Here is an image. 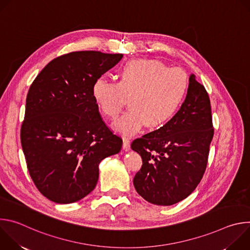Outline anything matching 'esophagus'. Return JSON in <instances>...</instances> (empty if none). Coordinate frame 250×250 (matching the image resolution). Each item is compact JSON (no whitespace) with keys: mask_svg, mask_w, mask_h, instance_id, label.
Here are the masks:
<instances>
[{"mask_svg":"<svg viewBox=\"0 0 250 250\" xmlns=\"http://www.w3.org/2000/svg\"><path fill=\"white\" fill-rule=\"evenodd\" d=\"M129 146H130V139L126 136H124L123 137V148L127 150L129 148Z\"/></svg>","mask_w":250,"mask_h":250,"instance_id":"1","label":"esophagus"}]
</instances>
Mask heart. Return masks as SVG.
<instances>
[{"label": "heart", "instance_id": "b5f03b06", "mask_svg": "<svg viewBox=\"0 0 250 250\" xmlns=\"http://www.w3.org/2000/svg\"><path fill=\"white\" fill-rule=\"evenodd\" d=\"M189 88V76L181 68H169L152 59H132L121 69L119 82L98 78L92 97L99 111L116 119L129 99L131 110L114 127L132 134L146 125L159 128L170 122L181 108Z\"/></svg>", "mask_w": 250, "mask_h": 250}]
</instances>
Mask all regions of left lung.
Instances as JSON below:
<instances>
[{"mask_svg": "<svg viewBox=\"0 0 250 250\" xmlns=\"http://www.w3.org/2000/svg\"><path fill=\"white\" fill-rule=\"evenodd\" d=\"M212 136L209 98L192 74L186 99L174 118L132 141V150L142 158L133 178L136 192L158 206L186 199L202 180Z\"/></svg>", "mask_w": 250, "mask_h": 250, "instance_id": "8db88e82", "label": "left lung"}]
</instances>
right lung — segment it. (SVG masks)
Listing matches in <instances>:
<instances>
[{
    "label": "right lung",
    "mask_w": 250,
    "mask_h": 250,
    "mask_svg": "<svg viewBox=\"0 0 250 250\" xmlns=\"http://www.w3.org/2000/svg\"><path fill=\"white\" fill-rule=\"evenodd\" d=\"M123 54L73 51L50 61L27 93L21 142L31 179L57 204L77 202L99 179V164L121 151L103 121L92 86Z\"/></svg>",
    "instance_id": "obj_1"
}]
</instances>
